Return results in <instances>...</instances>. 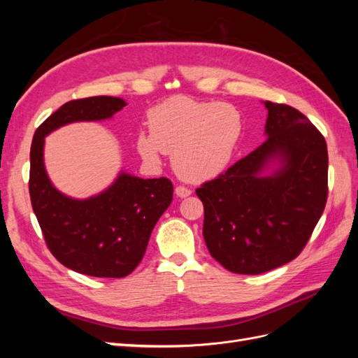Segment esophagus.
Wrapping results in <instances>:
<instances>
[{
	"label": "esophagus",
	"instance_id": "obj_1",
	"mask_svg": "<svg viewBox=\"0 0 358 358\" xmlns=\"http://www.w3.org/2000/svg\"><path fill=\"white\" fill-rule=\"evenodd\" d=\"M175 192H176V196H178V197H180V199H185V197L191 196V189H189V188H187V187H182V185L176 187Z\"/></svg>",
	"mask_w": 358,
	"mask_h": 358
}]
</instances>
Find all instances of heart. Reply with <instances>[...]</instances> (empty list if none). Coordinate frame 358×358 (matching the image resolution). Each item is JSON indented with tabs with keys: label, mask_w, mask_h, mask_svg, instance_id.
Returning <instances> with one entry per match:
<instances>
[{
	"label": "heart",
	"mask_w": 358,
	"mask_h": 358,
	"mask_svg": "<svg viewBox=\"0 0 358 358\" xmlns=\"http://www.w3.org/2000/svg\"><path fill=\"white\" fill-rule=\"evenodd\" d=\"M149 134L140 133L137 150L149 162L173 152L171 164L188 182L209 180L230 164L243 133L237 107L176 95L148 113Z\"/></svg>",
	"instance_id": "obj_1"
}]
</instances>
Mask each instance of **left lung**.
<instances>
[{"label": "left lung", "instance_id": "left-lung-1", "mask_svg": "<svg viewBox=\"0 0 358 358\" xmlns=\"http://www.w3.org/2000/svg\"><path fill=\"white\" fill-rule=\"evenodd\" d=\"M264 106L263 145L196 189L204 206L206 246L222 267L241 275H259L294 259L329 194L326 138L294 107L272 101ZM273 159L281 167L263 177Z\"/></svg>", "mask_w": 358, "mask_h": 358}]
</instances>
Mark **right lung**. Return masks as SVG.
Returning a JSON list of instances; mask_svg holds the SVG:
<instances>
[{"instance_id": "add662e5", "label": "right lung", "mask_w": 358, "mask_h": 358, "mask_svg": "<svg viewBox=\"0 0 358 358\" xmlns=\"http://www.w3.org/2000/svg\"><path fill=\"white\" fill-rule=\"evenodd\" d=\"M125 106L122 99L106 95L71 100L36 129L29 152V197L49 251L74 272L95 278H124L142 262L150 233L173 200V183L122 171L99 196L74 200L52 185L43 146L53 129L101 121Z\"/></svg>"}]
</instances>
